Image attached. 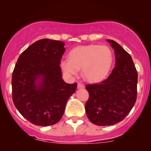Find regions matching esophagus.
I'll use <instances>...</instances> for the list:
<instances>
[{
  "label": "esophagus",
  "mask_w": 151,
  "mask_h": 151,
  "mask_svg": "<svg viewBox=\"0 0 151 151\" xmlns=\"http://www.w3.org/2000/svg\"><path fill=\"white\" fill-rule=\"evenodd\" d=\"M77 88L79 89H84V85L83 84H81V83H78L77 84Z\"/></svg>",
  "instance_id": "1"
}]
</instances>
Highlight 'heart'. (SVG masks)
<instances>
[{
  "label": "heart",
  "mask_w": 151,
  "mask_h": 151,
  "mask_svg": "<svg viewBox=\"0 0 151 151\" xmlns=\"http://www.w3.org/2000/svg\"><path fill=\"white\" fill-rule=\"evenodd\" d=\"M114 57L108 46L87 45L71 50L69 59L60 62L62 70L69 76H76L80 69L86 81L98 82L104 79L111 69Z\"/></svg>",
  "instance_id": "1"
}]
</instances>
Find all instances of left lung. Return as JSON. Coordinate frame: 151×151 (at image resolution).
<instances>
[{"label":"left lung","instance_id":"8db88e82","mask_svg":"<svg viewBox=\"0 0 151 151\" xmlns=\"http://www.w3.org/2000/svg\"><path fill=\"white\" fill-rule=\"evenodd\" d=\"M107 41L114 50L115 67L104 81L86 86L89 93L86 115L91 123L102 126L124 120L137 98L138 73L131 55L116 42Z\"/></svg>","mask_w":151,"mask_h":151}]
</instances>
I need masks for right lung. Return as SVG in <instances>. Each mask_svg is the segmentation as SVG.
<instances>
[{
  "label": "right lung",
  "mask_w": 151,
  "mask_h": 151,
  "mask_svg": "<svg viewBox=\"0 0 151 151\" xmlns=\"http://www.w3.org/2000/svg\"><path fill=\"white\" fill-rule=\"evenodd\" d=\"M65 51L62 41L42 39L21 53L12 75L15 106L36 126H47L60 121L67 100L77 84L62 78L60 61Z\"/></svg>",
  "instance_id": "1"
}]
</instances>
